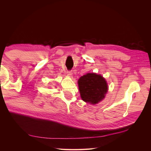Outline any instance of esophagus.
I'll use <instances>...</instances> for the list:
<instances>
[{
  "instance_id": "obj_1",
  "label": "esophagus",
  "mask_w": 151,
  "mask_h": 151,
  "mask_svg": "<svg viewBox=\"0 0 151 151\" xmlns=\"http://www.w3.org/2000/svg\"><path fill=\"white\" fill-rule=\"evenodd\" d=\"M67 72V74H68V76H71L72 75V72L71 70H68Z\"/></svg>"
}]
</instances>
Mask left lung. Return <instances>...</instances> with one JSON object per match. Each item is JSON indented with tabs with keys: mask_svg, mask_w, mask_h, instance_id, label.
I'll use <instances>...</instances> for the list:
<instances>
[{
	"mask_svg": "<svg viewBox=\"0 0 151 151\" xmlns=\"http://www.w3.org/2000/svg\"><path fill=\"white\" fill-rule=\"evenodd\" d=\"M78 84L82 99L93 104L101 101L108 91L106 81L101 75L94 73L81 76Z\"/></svg>",
	"mask_w": 151,
	"mask_h": 151,
	"instance_id": "obj_1",
	"label": "left lung"
}]
</instances>
